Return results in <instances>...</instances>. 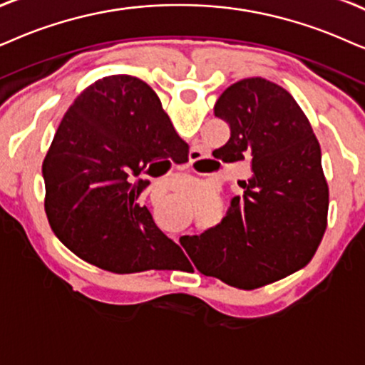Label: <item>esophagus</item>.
Masks as SVG:
<instances>
[{"label": "esophagus", "mask_w": 365, "mask_h": 365, "mask_svg": "<svg viewBox=\"0 0 365 365\" xmlns=\"http://www.w3.org/2000/svg\"><path fill=\"white\" fill-rule=\"evenodd\" d=\"M200 151L198 150H192L190 151V163H193V161H197V160H200Z\"/></svg>", "instance_id": "esophagus-1"}]
</instances>
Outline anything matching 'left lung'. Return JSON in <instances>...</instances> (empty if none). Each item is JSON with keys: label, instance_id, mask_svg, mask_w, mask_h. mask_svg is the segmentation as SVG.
<instances>
[{"label": "left lung", "instance_id": "1", "mask_svg": "<svg viewBox=\"0 0 365 365\" xmlns=\"http://www.w3.org/2000/svg\"><path fill=\"white\" fill-rule=\"evenodd\" d=\"M214 113L230 126L217 158L249 160L252 175L222 222L180 242L202 274L256 289L305 267L324 239L329 185L320 143L293 96L262 77L227 87Z\"/></svg>", "mask_w": 365, "mask_h": 365}]
</instances>
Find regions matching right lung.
<instances>
[{"label":"right lung","instance_id":"obj_1","mask_svg":"<svg viewBox=\"0 0 365 365\" xmlns=\"http://www.w3.org/2000/svg\"><path fill=\"white\" fill-rule=\"evenodd\" d=\"M185 146L146 82L126 73L96 81L63 114L41 165L55 236L110 273L182 267L185 255L156 227L140 195L150 167Z\"/></svg>","mask_w":365,"mask_h":365}]
</instances>
